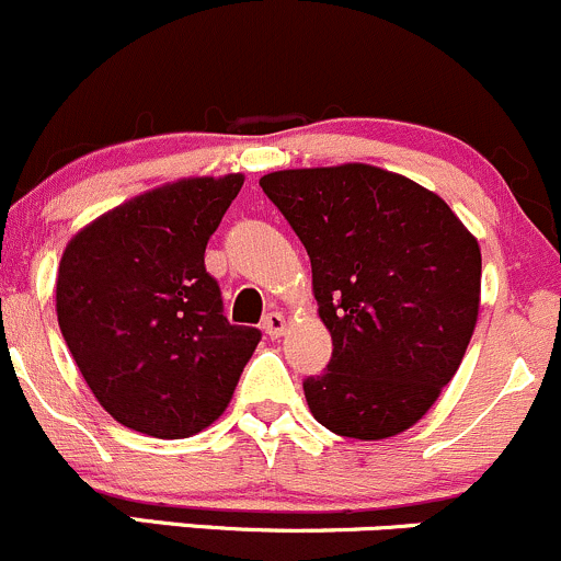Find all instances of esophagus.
<instances>
[{"label": "esophagus", "mask_w": 561, "mask_h": 561, "mask_svg": "<svg viewBox=\"0 0 561 561\" xmlns=\"http://www.w3.org/2000/svg\"><path fill=\"white\" fill-rule=\"evenodd\" d=\"M263 330L271 335V339H279V335H285V330H287L285 314H282V311H271V314H265Z\"/></svg>", "instance_id": "34e87169"}]
</instances>
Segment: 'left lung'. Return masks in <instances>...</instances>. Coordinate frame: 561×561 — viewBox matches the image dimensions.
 Masks as SVG:
<instances>
[{
    "instance_id": "obj_1",
    "label": "left lung",
    "mask_w": 561,
    "mask_h": 561,
    "mask_svg": "<svg viewBox=\"0 0 561 561\" xmlns=\"http://www.w3.org/2000/svg\"><path fill=\"white\" fill-rule=\"evenodd\" d=\"M261 187L311 261L325 374L304 394L330 433L381 440L414 427L457 374L481 304V247L451 206L370 167L285 169Z\"/></svg>"
}]
</instances>
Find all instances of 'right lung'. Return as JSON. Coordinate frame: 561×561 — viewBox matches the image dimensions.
I'll list each match as a JSON object with an SVG mask.
<instances>
[{
	"label": "right lung",
	"instance_id": "add662e5",
	"mask_svg": "<svg viewBox=\"0 0 561 561\" xmlns=\"http://www.w3.org/2000/svg\"><path fill=\"white\" fill-rule=\"evenodd\" d=\"M244 176H185L104 211L69 239L56 314L82 379L115 422L174 440L233 398L261 330L222 317L204 250Z\"/></svg>",
	"mask_w": 561,
	"mask_h": 561
}]
</instances>
